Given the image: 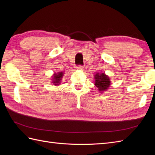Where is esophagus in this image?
<instances>
[{
    "instance_id": "34e87169",
    "label": "esophagus",
    "mask_w": 155,
    "mask_h": 155,
    "mask_svg": "<svg viewBox=\"0 0 155 155\" xmlns=\"http://www.w3.org/2000/svg\"><path fill=\"white\" fill-rule=\"evenodd\" d=\"M83 65H77L76 66V68L79 69V70H83Z\"/></svg>"
}]
</instances>
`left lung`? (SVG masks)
<instances>
[{
    "mask_svg": "<svg viewBox=\"0 0 155 155\" xmlns=\"http://www.w3.org/2000/svg\"><path fill=\"white\" fill-rule=\"evenodd\" d=\"M95 79V86H96L99 91H106L110 87V81L109 77L104 73H97L94 75Z\"/></svg>",
    "mask_w": 155,
    "mask_h": 155,
    "instance_id": "obj_1",
    "label": "left lung"
}]
</instances>
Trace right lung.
<instances>
[{"label": "right lung", "instance_id": "right-lung-1", "mask_svg": "<svg viewBox=\"0 0 155 155\" xmlns=\"http://www.w3.org/2000/svg\"><path fill=\"white\" fill-rule=\"evenodd\" d=\"M62 76H63V73H62V72H58L57 74H54V77H52V78H53V81H52V82H53L54 84L58 85L60 83L61 78H62Z\"/></svg>", "mask_w": 155, "mask_h": 155}]
</instances>
